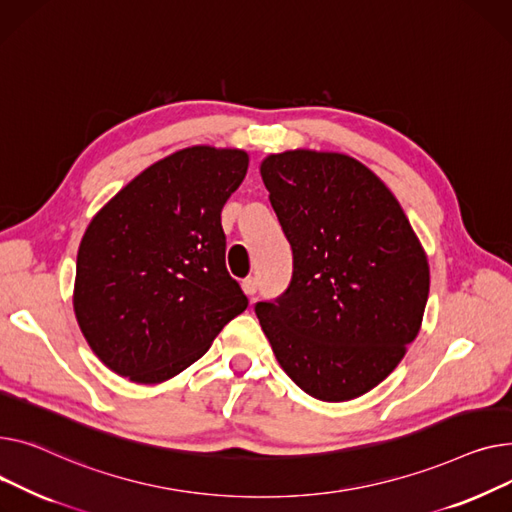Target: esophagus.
I'll list each match as a JSON object with an SVG mask.
<instances>
[{
	"mask_svg": "<svg viewBox=\"0 0 512 512\" xmlns=\"http://www.w3.org/2000/svg\"><path fill=\"white\" fill-rule=\"evenodd\" d=\"M242 289H244V293L246 295H256V291H258V279L256 277H248V279H244L242 281Z\"/></svg>",
	"mask_w": 512,
	"mask_h": 512,
	"instance_id": "esophagus-1",
	"label": "esophagus"
}]
</instances>
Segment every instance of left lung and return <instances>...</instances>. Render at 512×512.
Returning <instances> with one entry per match:
<instances>
[{"instance_id": "8db88e82", "label": "left lung", "mask_w": 512, "mask_h": 512, "mask_svg": "<svg viewBox=\"0 0 512 512\" xmlns=\"http://www.w3.org/2000/svg\"><path fill=\"white\" fill-rule=\"evenodd\" d=\"M260 175L293 252L285 293L254 306L264 335L310 397L364 395L419 333L428 256L393 192L353 157L285 150Z\"/></svg>"}]
</instances>
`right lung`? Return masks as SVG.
Segmentation results:
<instances>
[{"label": "right lung", "mask_w": 512, "mask_h": 512, "mask_svg": "<svg viewBox=\"0 0 512 512\" xmlns=\"http://www.w3.org/2000/svg\"><path fill=\"white\" fill-rule=\"evenodd\" d=\"M248 163L239 148L177 150L136 175L86 227L74 312L86 343L115 374L165 382L248 308L227 273L221 227Z\"/></svg>", "instance_id": "add662e5"}]
</instances>
